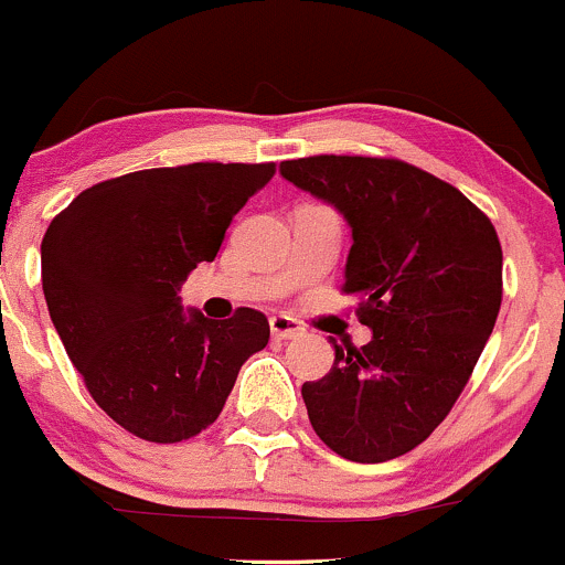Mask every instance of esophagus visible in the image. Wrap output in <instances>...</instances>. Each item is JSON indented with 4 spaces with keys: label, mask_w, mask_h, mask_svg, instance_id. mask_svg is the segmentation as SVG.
Masks as SVG:
<instances>
[{
    "label": "esophagus",
    "mask_w": 565,
    "mask_h": 565,
    "mask_svg": "<svg viewBox=\"0 0 565 565\" xmlns=\"http://www.w3.org/2000/svg\"><path fill=\"white\" fill-rule=\"evenodd\" d=\"M269 329L275 340H294V337H299L301 331H305V326L290 316H271Z\"/></svg>",
    "instance_id": "34e87169"
}]
</instances>
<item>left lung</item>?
<instances>
[{
    "mask_svg": "<svg viewBox=\"0 0 565 565\" xmlns=\"http://www.w3.org/2000/svg\"><path fill=\"white\" fill-rule=\"evenodd\" d=\"M296 188L351 225L342 294L359 299L367 345H334L301 386L318 438L351 462L408 455L449 416L503 299L495 225L444 179L392 157L285 160Z\"/></svg>",
    "mask_w": 565,
    "mask_h": 565,
    "instance_id": "8db88e82",
    "label": "left lung"
}]
</instances>
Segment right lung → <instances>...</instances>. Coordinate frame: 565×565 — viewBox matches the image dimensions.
<instances>
[{"mask_svg":"<svg viewBox=\"0 0 565 565\" xmlns=\"http://www.w3.org/2000/svg\"><path fill=\"white\" fill-rule=\"evenodd\" d=\"M275 162H190L108 179L73 198L40 244L43 294L92 399L127 433L179 444L223 411L269 342L264 312H184L179 290L214 260Z\"/></svg>","mask_w":565,"mask_h":565,"instance_id":"right-lung-1","label":"right lung"}]
</instances>
